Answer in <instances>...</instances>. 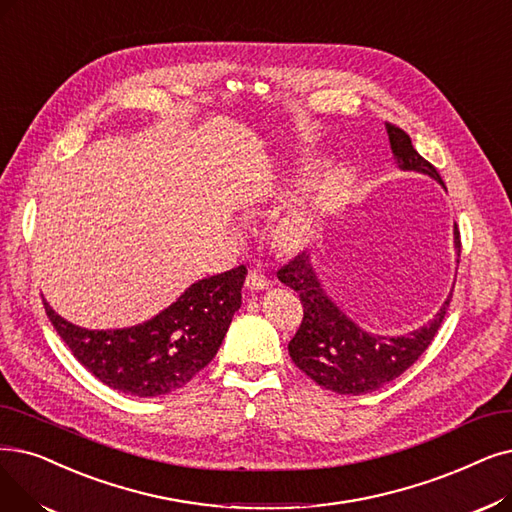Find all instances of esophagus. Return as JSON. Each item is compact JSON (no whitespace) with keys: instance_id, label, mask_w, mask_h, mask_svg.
I'll return each instance as SVG.
<instances>
[{"instance_id":"1","label":"esophagus","mask_w":512,"mask_h":512,"mask_svg":"<svg viewBox=\"0 0 512 512\" xmlns=\"http://www.w3.org/2000/svg\"><path fill=\"white\" fill-rule=\"evenodd\" d=\"M270 284V278L261 274L259 270H251L247 276V288H251V291H263V288H268Z\"/></svg>"}]
</instances>
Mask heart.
Returning <instances> with one entry per match:
<instances>
[{
    "instance_id": "obj_1",
    "label": "heart",
    "mask_w": 512,
    "mask_h": 512,
    "mask_svg": "<svg viewBox=\"0 0 512 512\" xmlns=\"http://www.w3.org/2000/svg\"><path fill=\"white\" fill-rule=\"evenodd\" d=\"M311 165H301L297 167L293 173V184H301L305 177L311 173ZM314 232V217H311L309 211H293L291 215H286L280 226H278V238L288 244V247H301L303 242H307V238Z\"/></svg>"
}]
</instances>
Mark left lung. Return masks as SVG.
<instances>
[{
	"instance_id": "8db88e82",
	"label": "left lung",
	"mask_w": 512,
	"mask_h": 512,
	"mask_svg": "<svg viewBox=\"0 0 512 512\" xmlns=\"http://www.w3.org/2000/svg\"><path fill=\"white\" fill-rule=\"evenodd\" d=\"M393 157L399 169L427 173L443 184L439 171L414 150L408 133L387 123ZM454 247L460 257V232L454 228ZM278 280L299 293L303 320L288 343L291 360L320 387L341 395H364L381 389L406 372L435 339L446 318L452 295L441 305L439 314L404 337L370 335L353 324L332 303L320 286L309 255L299 253L278 270Z\"/></svg>"
}]
</instances>
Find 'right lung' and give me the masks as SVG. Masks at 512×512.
Listing matches in <instances>:
<instances>
[{
  "instance_id": "right-lung-1",
  "label": "right lung",
  "mask_w": 512,
  "mask_h": 512,
  "mask_svg": "<svg viewBox=\"0 0 512 512\" xmlns=\"http://www.w3.org/2000/svg\"><path fill=\"white\" fill-rule=\"evenodd\" d=\"M247 268L194 282L152 320L121 330H87L43 301L60 339L98 381L127 395L157 397L190 383L213 358L240 307Z\"/></svg>"
}]
</instances>
